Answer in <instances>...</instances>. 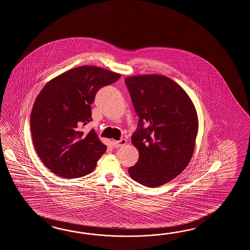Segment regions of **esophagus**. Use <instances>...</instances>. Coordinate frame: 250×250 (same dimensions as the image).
Here are the masks:
<instances>
[{"instance_id": "34e87169", "label": "esophagus", "mask_w": 250, "mask_h": 250, "mask_svg": "<svg viewBox=\"0 0 250 250\" xmlns=\"http://www.w3.org/2000/svg\"><path fill=\"white\" fill-rule=\"evenodd\" d=\"M126 143H127V141L123 138L121 140L114 141V142H113V146L116 147V148H118V147H121L123 146H125V145H126Z\"/></svg>"}]
</instances>
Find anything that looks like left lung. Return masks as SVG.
I'll return each instance as SVG.
<instances>
[{
    "instance_id": "8db88e82",
    "label": "left lung",
    "mask_w": 250,
    "mask_h": 250,
    "mask_svg": "<svg viewBox=\"0 0 250 250\" xmlns=\"http://www.w3.org/2000/svg\"><path fill=\"white\" fill-rule=\"evenodd\" d=\"M134 110L139 116L132 143L139 152L128 172L146 187H159L178 176L194 152L198 116L187 93L162 75L125 79Z\"/></svg>"
}]
</instances>
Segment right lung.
<instances>
[{
	"label": "right lung",
	"mask_w": 250,
	"mask_h": 250,
	"mask_svg": "<svg viewBox=\"0 0 250 250\" xmlns=\"http://www.w3.org/2000/svg\"><path fill=\"white\" fill-rule=\"evenodd\" d=\"M121 75L95 66H81L56 77L44 85L33 104L31 131L39 157L62 178L90 173L106 150L92 129L81 128L92 120L91 104L97 92Z\"/></svg>",
	"instance_id": "obj_1"
}]
</instances>
